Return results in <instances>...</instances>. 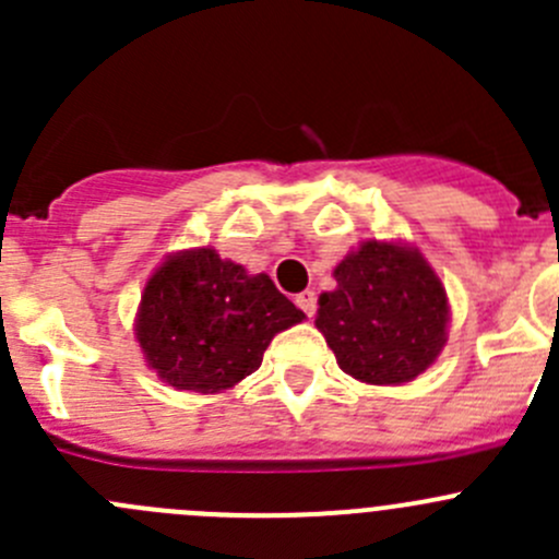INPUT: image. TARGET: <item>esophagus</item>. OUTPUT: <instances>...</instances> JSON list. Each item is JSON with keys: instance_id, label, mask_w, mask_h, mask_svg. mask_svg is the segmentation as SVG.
<instances>
[{"instance_id": "1", "label": "esophagus", "mask_w": 559, "mask_h": 559, "mask_svg": "<svg viewBox=\"0 0 559 559\" xmlns=\"http://www.w3.org/2000/svg\"><path fill=\"white\" fill-rule=\"evenodd\" d=\"M295 302L300 306V311L306 316L316 313V295H313V292H302V295H297Z\"/></svg>"}]
</instances>
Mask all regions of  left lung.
Wrapping results in <instances>:
<instances>
[{"label":"left lung","mask_w":559,"mask_h":559,"mask_svg":"<svg viewBox=\"0 0 559 559\" xmlns=\"http://www.w3.org/2000/svg\"><path fill=\"white\" fill-rule=\"evenodd\" d=\"M316 326L343 373L362 384H405L447 346L449 297L419 248L365 240L335 267Z\"/></svg>","instance_id":"1"}]
</instances>
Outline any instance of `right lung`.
Instances as JSON below:
<instances>
[{"label":"right lung","instance_id":"add662e5","mask_svg":"<svg viewBox=\"0 0 559 559\" xmlns=\"http://www.w3.org/2000/svg\"><path fill=\"white\" fill-rule=\"evenodd\" d=\"M302 319L270 275L205 246L170 253L145 281L134 335L165 384L216 394L251 376L270 341Z\"/></svg>","mask_w":559,"mask_h":559}]
</instances>
